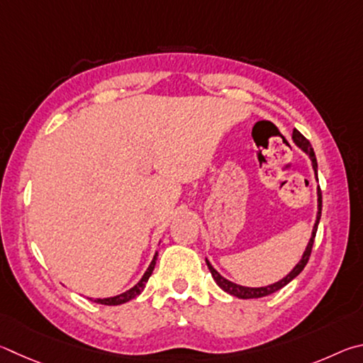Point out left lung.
<instances>
[{"mask_svg":"<svg viewBox=\"0 0 363 363\" xmlns=\"http://www.w3.org/2000/svg\"><path fill=\"white\" fill-rule=\"evenodd\" d=\"M294 142L300 146V148L308 152L311 161H313V167H314V172H315V177H317V159H315V155H314V150L313 146H311L309 140L303 135V133L298 132L296 129L294 130ZM317 202H319V211H317V220H315V225H314V230H313V236H311V240L309 244L306 247V250H304L303 253V258L301 262L298 263L294 269H291V272L289 276H285L282 281H279L276 284L272 285H268V287H259V289H252V287H242V285H238L234 284L231 281H228V279H225L223 276H220L217 271L213 269V266L208 263V259H206V263L208 266V271L212 272V277L215 279V282H217L218 287L221 290H225L226 294H230L233 296H238V298H242V300H249V298H263V296H268L271 294H274V291L281 290L282 287H285L289 282L294 281V279L300 274V272L304 269V266L308 264L309 262V257H311V252H313V245H314V239H315V233H317V226H319V221H320V213H322V193H320V186L317 188Z\"/></svg>","mask_w":363,"mask_h":363,"instance_id":"1","label":"left lung"}]
</instances>
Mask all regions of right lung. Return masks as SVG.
<instances>
[{
	"label": "right lung",
	"instance_id": "obj_1",
	"mask_svg": "<svg viewBox=\"0 0 363 363\" xmlns=\"http://www.w3.org/2000/svg\"><path fill=\"white\" fill-rule=\"evenodd\" d=\"M156 259H157V253L155 255V258H152V262H151V264L148 266V269H146L143 277L140 279V282L135 284V287H132L130 290H127V291H124V294H121V295H118V296L104 298V300H100V298H97V300H94V301H95V303H100V304H106V306H118V304L127 303L129 300H132V298H135L137 295L142 294L143 289H145V284L148 282L151 272H152V269H155Z\"/></svg>",
	"mask_w": 363,
	"mask_h": 363
}]
</instances>
